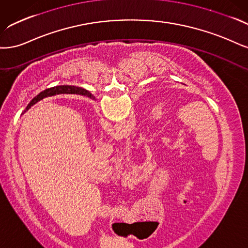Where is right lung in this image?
I'll list each match as a JSON object with an SVG mask.
<instances>
[{"label":"right lung","mask_w":248,"mask_h":248,"mask_svg":"<svg viewBox=\"0 0 248 248\" xmlns=\"http://www.w3.org/2000/svg\"><path fill=\"white\" fill-rule=\"evenodd\" d=\"M59 93H79V94H84L87 95V97L93 98L92 93H90L87 91H85L82 87H78V86H72V85H60V86H54L50 87V89H47L43 92L40 93L38 95L31 101V103L28 105L27 110L34 104L40 100H42L43 98L46 97H50V95L54 94H59Z\"/></svg>","instance_id":"obj_1"}]
</instances>
